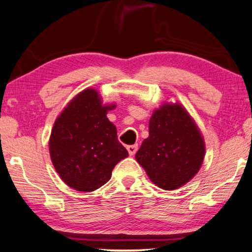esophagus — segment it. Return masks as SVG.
Listing matches in <instances>:
<instances>
[{
	"label": "esophagus",
	"instance_id": "esophagus-1",
	"mask_svg": "<svg viewBox=\"0 0 252 252\" xmlns=\"http://www.w3.org/2000/svg\"><path fill=\"white\" fill-rule=\"evenodd\" d=\"M126 148H127V151H128V154L130 156L135 155L136 152H137V145H129V146H127Z\"/></svg>",
	"mask_w": 252,
	"mask_h": 252
}]
</instances>
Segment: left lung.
<instances>
[{
	"label": "left lung",
	"mask_w": 252,
	"mask_h": 252,
	"mask_svg": "<svg viewBox=\"0 0 252 252\" xmlns=\"http://www.w3.org/2000/svg\"><path fill=\"white\" fill-rule=\"evenodd\" d=\"M148 131L136 160L158 188L172 191L183 187L200 171L205 155L195 121L180 102H164L152 114Z\"/></svg>",
	"instance_id": "left-lung-1"
}]
</instances>
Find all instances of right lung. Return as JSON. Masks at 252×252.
Here are the masks:
<instances>
[{
  "mask_svg": "<svg viewBox=\"0 0 252 252\" xmlns=\"http://www.w3.org/2000/svg\"><path fill=\"white\" fill-rule=\"evenodd\" d=\"M115 104H104L96 89L77 94L53 124L49 152L60 179L79 192H93L106 184L128 152L107 118Z\"/></svg>",
  "mask_w": 252,
  "mask_h": 252,
  "instance_id": "1",
  "label": "right lung"
}]
</instances>
